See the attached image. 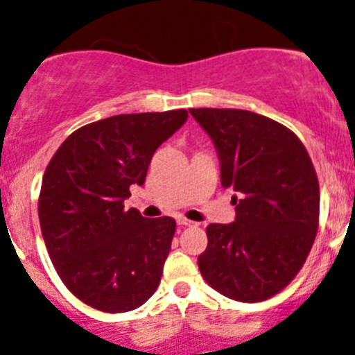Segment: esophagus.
I'll return each instance as SVG.
<instances>
[{
    "mask_svg": "<svg viewBox=\"0 0 355 355\" xmlns=\"http://www.w3.org/2000/svg\"><path fill=\"white\" fill-rule=\"evenodd\" d=\"M178 225H181V227H191V225H196V222L193 220H188V218L184 217H178Z\"/></svg>",
    "mask_w": 355,
    "mask_h": 355,
    "instance_id": "esophagus-1",
    "label": "esophagus"
}]
</instances>
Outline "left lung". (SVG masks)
I'll list each match as a JSON object with an SVG mask.
<instances>
[{"label": "left lung", "mask_w": 355, "mask_h": 355, "mask_svg": "<svg viewBox=\"0 0 355 355\" xmlns=\"http://www.w3.org/2000/svg\"><path fill=\"white\" fill-rule=\"evenodd\" d=\"M214 141L236 218L210 224L198 268L225 297L258 302L297 275L314 243L320 186L304 145L284 124L243 109H189Z\"/></svg>", "instance_id": "obj_1"}]
</instances>
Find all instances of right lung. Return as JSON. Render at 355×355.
Listing matches in <instances>:
<instances>
[{
    "label": "right lung",
    "instance_id": "add662e5",
    "mask_svg": "<svg viewBox=\"0 0 355 355\" xmlns=\"http://www.w3.org/2000/svg\"><path fill=\"white\" fill-rule=\"evenodd\" d=\"M184 109L119 114L63 141L44 173L39 222L58 275L104 313L140 308L157 291L176 220L124 207L157 148L186 123Z\"/></svg>",
    "mask_w": 355,
    "mask_h": 355
}]
</instances>
